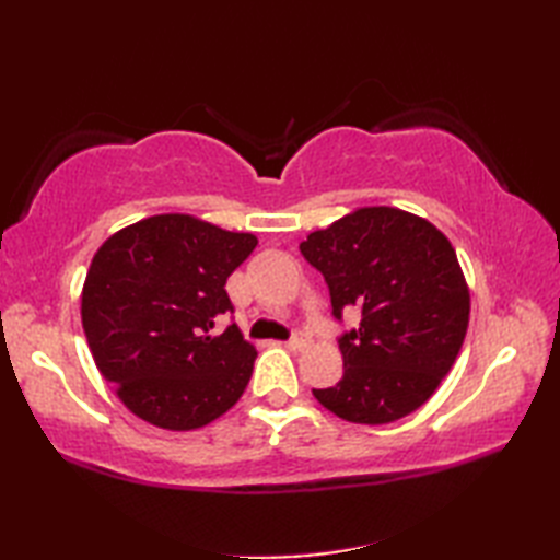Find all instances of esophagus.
Returning <instances> with one entry per match:
<instances>
[{"label":"esophagus","mask_w":560,"mask_h":560,"mask_svg":"<svg viewBox=\"0 0 560 560\" xmlns=\"http://www.w3.org/2000/svg\"><path fill=\"white\" fill-rule=\"evenodd\" d=\"M307 347H311V339H307L305 335H295L293 339L287 341V349H291V351H305Z\"/></svg>","instance_id":"34e87169"}]
</instances>
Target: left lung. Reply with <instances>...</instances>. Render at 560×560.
Masks as SVG:
<instances>
[{"label": "left lung", "instance_id": "obj_1", "mask_svg": "<svg viewBox=\"0 0 560 560\" xmlns=\"http://www.w3.org/2000/svg\"><path fill=\"white\" fill-rule=\"evenodd\" d=\"M323 271L331 311L359 307L339 339L343 375L313 389L349 423L404 419L433 397L469 327V287L447 235L397 207H361L301 243Z\"/></svg>", "mask_w": 560, "mask_h": 560}]
</instances>
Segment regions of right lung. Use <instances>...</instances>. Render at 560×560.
<instances>
[{"mask_svg": "<svg viewBox=\"0 0 560 560\" xmlns=\"http://www.w3.org/2000/svg\"><path fill=\"white\" fill-rule=\"evenodd\" d=\"M257 235L223 231L192 213H156L113 233L81 291V325L101 375L141 421L195 431L243 397L257 351L237 325L225 279Z\"/></svg>", "mask_w": 560, "mask_h": 560, "instance_id": "obj_1", "label": "right lung"}]
</instances>
